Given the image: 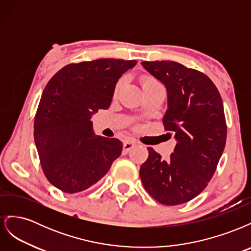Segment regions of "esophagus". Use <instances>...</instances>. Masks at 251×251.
Returning a JSON list of instances; mask_svg holds the SVG:
<instances>
[{
    "label": "esophagus",
    "instance_id": "esophagus-1",
    "mask_svg": "<svg viewBox=\"0 0 251 251\" xmlns=\"http://www.w3.org/2000/svg\"><path fill=\"white\" fill-rule=\"evenodd\" d=\"M135 146H136V142H134L132 140H126L124 142V151H131Z\"/></svg>",
    "mask_w": 251,
    "mask_h": 251
}]
</instances>
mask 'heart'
<instances>
[{
	"label": "heart",
	"instance_id": "1",
	"mask_svg": "<svg viewBox=\"0 0 251 251\" xmlns=\"http://www.w3.org/2000/svg\"><path fill=\"white\" fill-rule=\"evenodd\" d=\"M151 85H160V83H159L158 80H156L155 78H151V77H144L142 79V88H146V87L151 86ZM120 86H121V81H119L117 83L116 87H115V91H114V92L117 93L118 90L120 89Z\"/></svg>",
	"mask_w": 251,
	"mask_h": 251
}]
</instances>
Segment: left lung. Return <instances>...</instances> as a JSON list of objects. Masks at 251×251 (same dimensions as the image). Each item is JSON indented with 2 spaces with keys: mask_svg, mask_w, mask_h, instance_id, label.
Wrapping results in <instances>:
<instances>
[{
  "mask_svg": "<svg viewBox=\"0 0 251 251\" xmlns=\"http://www.w3.org/2000/svg\"><path fill=\"white\" fill-rule=\"evenodd\" d=\"M141 65L168 91L162 120L177 140L168 161L148 148L149 157L140 166L141 182L159 203H185L207 186L223 154L227 126L222 98L215 83L200 71L172 60Z\"/></svg>",
  "mask_w": 251,
  "mask_h": 251,
  "instance_id": "left-lung-1",
  "label": "left lung"
}]
</instances>
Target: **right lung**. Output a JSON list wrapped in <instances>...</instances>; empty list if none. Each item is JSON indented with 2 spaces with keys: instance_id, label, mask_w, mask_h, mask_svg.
<instances>
[{
  "instance_id": "add662e5",
  "label": "right lung",
  "mask_w": 251,
  "mask_h": 251,
  "mask_svg": "<svg viewBox=\"0 0 251 251\" xmlns=\"http://www.w3.org/2000/svg\"><path fill=\"white\" fill-rule=\"evenodd\" d=\"M136 60L101 58L62 68L45 88L34 119V141L45 176L68 194L100 181L123 142L94 134L91 117L108 109L114 90Z\"/></svg>"
}]
</instances>
